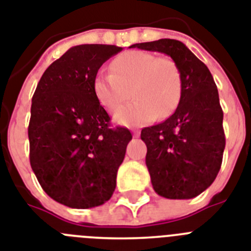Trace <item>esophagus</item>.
<instances>
[{
	"label": "esophagus",
	"instance_id": "obj_1",
	"mask_svg": "<svg viewBox=\"0 0 251 251\" xmlns=\"http://www.w3.org/2000/svg\"><path fill=\"white\" fill-rule=\"evenodd\" d=\"M132 132H134V136H139V134H140L139 130H132Z\"/></svg>",
	"mask_w": 251,
	"mask_h": 251
}]
</instances>
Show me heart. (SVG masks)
I'll return each instance as SVG.
<instances>
[{
	"instance_id": "heart-1",
	"label": "heart",
	"mask_w": 251,
	"mask_h": 251,
	"mask_svg": "<svg viewBox=\"0 0 251 251\" xmlns=\"http://www.w3.org/2000/svg\"><path fill=\"white\" fill-rule=\"evenodd\" d=\"M111 72L94 77L97 100L115 112L130 98L134 102L117 111L116 122L139 126L155 117L166 119L175 112L182 94L180 67L170 57H157L145 50H127L111 62Z\"/></svg>"
}]
</instances>
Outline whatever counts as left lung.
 Listing matches in <instances>:
<instances>
[{"label": "left lung", "instance_id": "8db88e82", "mask_svg": "<svg viewBox=\"0 0 251 251\" xmlns=\"http://www.w3.org/2000/svg\"><path fill=\"white\" fill-rule=\"evenodd\" d=\"M131 48L161 52L178 65L182 94L174 115L142 130L151 185L167 199L198 197L216 180L226 145L223 112L209 69L182 42L159 39Z\"/></svg>", "mask_w": 251, "mask_h": 251}]
</instances>
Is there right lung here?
I'll list each match as a JSON object with an SVG mask.
<instances>
[{"label": "right lung", "mask_w": 251, "mask_h": 251, "mask_svg": "<svg viewBox=\"0 0 251 251\" xmlns=\"http://www.w3.org/2000/svg\"><path fill=\"white\" fill-rule=\"evenodd\" d=\"M121 50L109 44L71 47L44 71L31 100V170L48 197L66 207H98L115 191L132 136L125 127H109L93 81L100 67Z\"/></svg>", "instance_id": "add662e5"}]
</instances>
